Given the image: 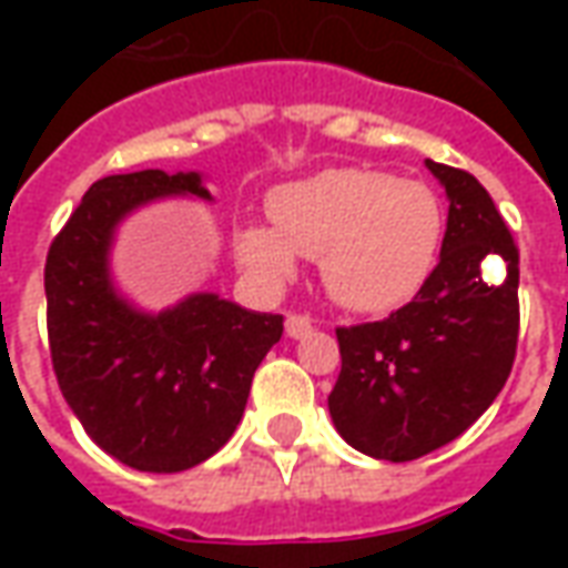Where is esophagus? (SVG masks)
<instances>
[{"label": "esophagus", "mask_w": 568, "mask_h": 568, "mask_svg": "<svg viewBox=\"0 0 568 568\" xmlns=\"http://www.w3.org/2000/svg\"><path fill=\"white\" fill-rule=\"evenodd\" d=\"M310 332H313V320L310 316H301V313H288L285 316V334L288 337H304Z\"/></svg>", "instance_id": "esophagus-1"}]
</instances>
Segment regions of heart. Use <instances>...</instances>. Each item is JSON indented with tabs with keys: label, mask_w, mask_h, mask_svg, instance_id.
<instances>
[{
	"label": "heart",
	"mask_w": 568,
	"mask_h": 568,
	"mask_svg": "<svg viewBox=\"0 0 568 568\" xmlns=\"http://www.w3.org/2000/svg\"><path fill=\"white\" fill-rule=\"evenodd\" d=\"M273 227L248 224L236 255L267 283H283L295 255L320 258L325 292L346 310L386 313L435 273L447 231L438 191L383 170L332 166L285 182L267 197Z\"/></svg>",
	"instance_id": "1"
}]
</instances>
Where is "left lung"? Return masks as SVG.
I'll use <instances>...</instances> for the list:
<instances>
[{"instance_id": "1", "label": "left lung", "mask_w": 568, "mask_h": 568, "mask_svg": "<svg viewBox=\"0 0 568 568\" xmlns=\"http://www.w3.org/2000/svg\"><path fill=\"white\" fill-rule=\"evenodd\" d=\"M447 200L440 261L410 304L337 328L328 410L346 444L410 463L459 438L501 393L520 332V252L475 175L426 161Z\"/></svg>"}]
</instances>
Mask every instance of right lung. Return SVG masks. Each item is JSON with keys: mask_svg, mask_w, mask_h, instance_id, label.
<instances>
[{"mask_svg": "<svg viewBox=\"0 0 568 568\" xmlns=\"http://www.w3.org/2000/svg\"><path fill=\"white\" fill-rule=\"evenodd\" d=\"M210 200L197 173L105 175L88 187L44 261L48 344L60 393L97 447L136 471L173 475L227 444L280 313L191 295L142 313L109 280L118 222L149 200Z\"/></svg>", "mask_w": 568, "mask_h": 568, "instance_id": "add662e5", "label": "right lung"}]
</instances>
